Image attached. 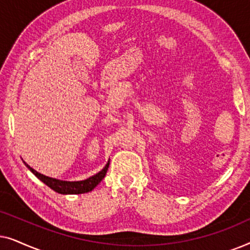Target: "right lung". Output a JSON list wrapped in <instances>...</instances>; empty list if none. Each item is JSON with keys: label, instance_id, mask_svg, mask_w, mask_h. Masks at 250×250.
Listing matches in <instances>:
<instances>
[{"label": "right lung", "instance_id": "obj_1", "mask_svg": "<svg viewBox=\"0 0 250 250\" xmlns=\"http://www.w3.org/2000/svg\"><path fill=\"white\" fill-rule=\"evenodd\" d=\"M23 164H25L27 168H28L30 172L37 177V179L42 181L44 184H46L47 187L56 191V192L61 193V194H81V193L90 192V191L93 190L94 188L97 187L102 180H104L105 174H107L109 164L110 163H109L108 160V163L105 164V166L100 170V172L83 181H63V180L53 179V177H49L46 175H43V174H41L39 172H36L35 169L32 168V167H30L28 164H26L25 162H23Z\"/></svg>", "mask_w": 250, "mask_h": 250}]
</instances>
